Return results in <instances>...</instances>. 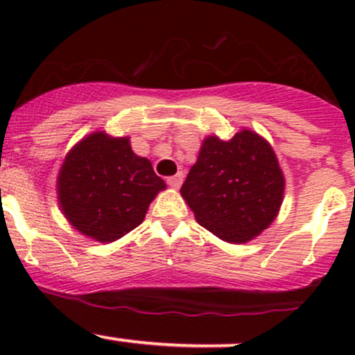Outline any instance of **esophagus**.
Wrapping results in <instances>:
<instances>
[{"label":"esophagus","mask_w":355,"mask_h":355,"mask_svg":"<svg viewBox=\"0 0 355 355\" xmlns=\"http://www.w3.org/2000/svg\"><path fill=\"white\" fill-rule=\"evenodd\" d=\"M182 182H183V173L182 172H178L177 175H173V177H168V180H166V183H168V185L172 187V189H180Z\"/></svg>","instance_id":"34e87169"}]
</instances>
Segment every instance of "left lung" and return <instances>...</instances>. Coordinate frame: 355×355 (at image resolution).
I'll use <instances>...</instances> for the list:
<instances>
[{"mask_svg": "<svg viewBox=\"0 0 355 355\" xmlns=\"http://www.w3.org/2000/svg\"><path fill=\"white\" fill-rule=\"evenodd\" d=\"M285 178L263 137L242 128L230 140L217 135L200 152L180 193L195 220L215 237L247 243L270 227L284 202Z\"/></svg>", "mask_w": 355, "mask_h": 355, "instance_id": "1", "label": "left lung"}]
</instances>
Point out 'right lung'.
<instances>
[{"label": "right lung", "instance_id": "obj_1", "mask_svg": "<svg viewBox=\"0 0 355 355\" xmlns=\"http://www.w3.org/2000/svg\"><path fill=\"white\" fill-rule=\"evenodd\" d=\"M165 189L148 158L133 152L130 137L105 132L89 133L73 145L56 177L61 214L73 229L100 243L137 229Z\"/></svg>", "mask_w": 355, "mask_h": 355}]
</instances>
